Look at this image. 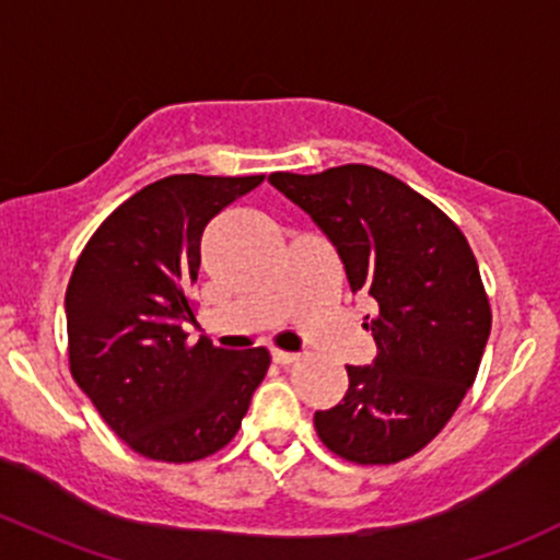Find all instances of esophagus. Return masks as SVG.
Segmentation results:
<instances>
[{"instance_id":"1","label":"esophagus","mask_w":560,"mask_h":560,"mask_svg":"<svg viewBox=\"0 0 560 560\" xmlns=\"http://www.w3.org/2000/svg\"><path fill=\"white\" fill-rule=\"evenodd\" d=\"M270 359H273L276 364H281V366H290V364H294V361H300V355L298 353H287V350L276 348L273 353H270Z\"/></svg>"}]
</instances>
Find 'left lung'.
Instances as JSON below:
<instances>
[{
  "instance_id": "left-lung-1",
  "label": "left lung",
  "mask_w": 560,
  "mask_h": 560,
  "mask_svg": "<svg viewBox=\"0 0 560 560\" xmlns=\"http://www.w3.org/2000/svg\"><path fill=\"white\" fill-rule=\"evenodd\" d=\"M268 180L327 233L350 290L377 303L364 322L377 359L346 366V398L313 417L318 439L348 463H401L450 422L487 348L491 308L468 238L433 201L370 164Z\"/></svg>"
}]
</instances>
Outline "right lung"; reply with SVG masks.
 Instances as JSON below:
<instances>
[{
	"label": "right lung",
	"instance_id": "1",
	"mask_svg": "<svg viewBox=\"0 0 560 560\" xmlns=\"http://www.w3.org/2000/svg\"><path fill=\"white\" fill-rule=\"evenodd\" d=\"M266 175H170L92 233L66 290L71 377L108 428L159 463H194L238 433L266 377V348L188 346L201 233Z\"/></svg>",
	"mask_w": 560,
	"mask_h": 560
}]
</instances>
